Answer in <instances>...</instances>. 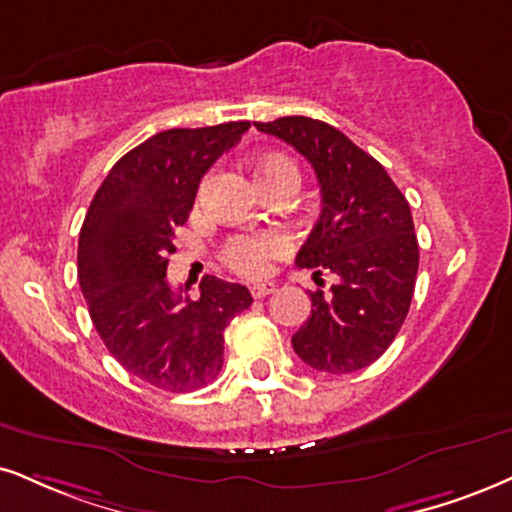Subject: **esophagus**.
Wrapping results in <instances>:
<instances>
[{
  "instance_id": "obj_1",
  "label": "esophagus",
  "mask_w": 512,
  "mask_h": 512,
  "mask_svg": "<svg viewBox=\"0 0 512 512\" xmlns=\"http://www.w3.org/2000/svg\"><path fill=\"white\" fill-rule=\"evenodd\" d=\"M273 292H275L273 282H263V285L251 287V296H254V299H263V296H268V294H273Z\"/></svg>"
}]
</instances>
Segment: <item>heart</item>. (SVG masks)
I'll return each instance as SVG.
<instances>
[{"instance_id": "heart-1", "label": "heart", "mask_w": 512, "mask_h": 512, "mask_svg": "<svg viewBox=\"0 0 512 512\" xmlns=\"http://www.w3.org/2000/svg\"><path fill=\"white\" fill-rule=\"evenodd\" d=\"M296 170L292 163L282 156H266L261 159L256 168V175L275 173V170ZM289 239L277 230H266V232H242V235H235L227 239L223 249V261L227 268L235 270L237 275L249 277H263L270 270V263L275 258H280L287 251Z\"/></svg>"}]
</instances>
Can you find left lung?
Instances as JSON below:
<instances>
[{
	"label": "left lung",
	"mask_w": 512,
	"mask_h": 512,
	"mask_svg": "<svg viewBox=\"0 0 512 512\" xmlns=\"http://www.w3.org/2000/svg\"><path fill=\"white\" fill-rule=\"evenodd\" d=\"M308 159L320 185V218L296 266L337 275L330 292H311V315L292 337L313 370L346 375L375 363L406 320L420 249L401 189L380 161L344 132L306 116L254 123ZM323 287V280H318Z\"/></svg>",
	"instance_id": "left-lung-1"
}]
</instances>
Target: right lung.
I'll return each mask as SVG.
<instances>
[{
	"instance_id": "right-lung-1",
	"label": "right lung",
	"mask_w": 512,
	"mask_h": 512,
	"mask_svg": "<svg viewBox=\"0 0 512 512\" xmlns=\"http://www.w3.org/2000/svg\"><path fill=\"white\" fill-rule=\"evenodd\" d=\"M246 130L239 121L149 137L109 170L80 230L78 280L99 337L125 370L175 394L216 380L225 327L254 301L213 275L192 301L166 277L201 178Z\"/></svg>"
}]
</instances>
